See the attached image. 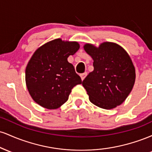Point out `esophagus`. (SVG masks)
<instances>
[{
  "mask_svg": "<svg viewBox=\"0 0 152 152\" xmlns=\"http://www.w3.org/2000/svg\"><path fill=\"white\" fill-rule=\"evenodd\" d=\"M87 76V72H84V73H83V74H80V76H81V80L82 81H83V79H84L85 78H86V76Z\"/></svg>",
  "mask_w": 152,
  "mask_h": 152,
  "instance_id": "1",
  "label": "esophagus"
}]
</instances>
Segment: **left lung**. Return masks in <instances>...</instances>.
Here are the masks:
<instances>
[{"mask_svg": "<svg viewBox=\"0 0 152 152\" xmlns=\"http://www.w3.org/2000/svg\"><path fill=\"white\" fill-rule=\"evenodd\" d=\"M83 48L94 60V71L82 82L90 102L104 109L119 106L135 82V69L129 54L111 42L103 43L98 48L86 43Z\"/></svg>", "mask_w": 152, "mask_h": 152, "instance_id": "obj_1", "label": "left lung"}]
</instances>
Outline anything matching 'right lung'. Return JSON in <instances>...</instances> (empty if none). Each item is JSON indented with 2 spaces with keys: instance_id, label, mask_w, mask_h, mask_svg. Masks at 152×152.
<instances>
[{
  "instance_id": "obj_1",
  "label": "right lung",
  "mask_w": 152,
  "mask_h": 152,
  "mask_svg": "<svg viewBox=\"0 0 152 152\" xmlns=\"http://www.w3.org/2000/svg\"><path fill=\"white\" fill-rule=\"evenodd\" d=\"M79 47L76 41L57 38L35 51L26 69V86L35 102L46 109H56L67 102L71 89L82 83L67 60Z\"/></svg>"
}]
</instances>
